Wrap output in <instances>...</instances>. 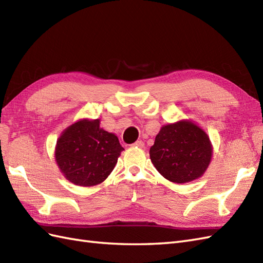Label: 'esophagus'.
I'll list each match as a JSON object with an SVG mask.
<instances>
[{
	"label": "esophagus",
	"mask_w": 263,
	"mask_h": 263,
	"mask_svg": "<svg viewBox=\"0 0 263 263\" xmlns=\"http://www.w3.org/2000/svg\"><path fill=\"white\" fill-rule=\"evenodd\" d=\"M133 146H137V147H144V142L141 140H138L136 143H133Z\"/></svg>",
	"instance_id": "34e87169"
}]
</instances>
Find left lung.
<instances>
[{"label": "left lung", "instance_id": "1", "mask_svg": "<svg viewBox=\"0 0 263 263\" xmlns=\"http://www.w3.org/2000/svg\"><path fill=\"white\" fill-rule=\"evenodd\" d=\"M212 153L206 132L190 120L163 125L150 147V159L161 176L180 184L203 176Z\"/></svg>", "mask_w": 263, "mask_h": 263}]
</instances>
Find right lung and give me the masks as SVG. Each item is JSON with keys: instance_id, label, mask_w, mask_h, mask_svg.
I'll return each instance as SVG.
<instances>
[{"instance_id": "right-lung-1", "label": "right lung", "mask_w": 263, "mask_h": 263, "mask_svg": "<svg viewBox=\"0 0 263 263\" xmlns=\"http://www.w3.org/2000/svg\"><path fill=\"white\" fill-rule=\"evenodd\" d=\"M123 150L116 134L100 126V119H81L59 137L54 156L66 180L93 186L110 176Z\"/></svg>"}]
</instances>
